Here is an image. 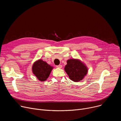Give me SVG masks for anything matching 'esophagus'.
<instances>
[{"mask_svg": "<svg viewBox=\"0 0 121 121\" xmlns=\"http://www.w3.org/2000/svg\"><path fill=\"white\" fill-rule=\"evenodd\" d=\"M56 67H57V68H62V65H56Z\"/></svg>", "mask_w": 121, "mask_h": 121, "instance_id": "obj_1", "label": "esophagus"}]
</instances>
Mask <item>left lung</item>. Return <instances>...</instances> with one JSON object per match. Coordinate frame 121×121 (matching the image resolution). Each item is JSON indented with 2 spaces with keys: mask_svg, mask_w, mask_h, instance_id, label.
I'll return each mask as SVG.
<instances>
[{
  "mask_svg": "<svg viewBox=\"0 0 121 121\" xmlns=\"http://www.w3.org/2000/svg\"><path fill=\"white\" fill-rule=\"evenodd\" d=\"M65 70L71 80L75 82H78L87 75L88 68L80 61L71 59L67 61Z\"/></svg>",
  "mask_w": 121,
  "mask_h": 121,
  "instance_id": "obj_1",
  "label": "left lung"
}]
</instances>
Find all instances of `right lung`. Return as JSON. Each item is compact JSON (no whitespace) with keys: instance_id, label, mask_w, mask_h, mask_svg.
<instances>
[{"instance_id":"1","label":"right lung","mask_w":121,"mask_h":121,"mask_svg":"<svg viewBox=\"0 0 121 121\" xmlns=\"http://www.w3.org/2000/svg\"><path fill=\"white\" fill-rule=\"evenodd\" d=\"M52 69V66L40 59L34 63L32 70L34 75L40 81H44L49 76Z\"/></svg>"}]
</instances>
